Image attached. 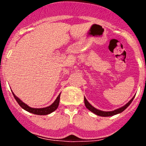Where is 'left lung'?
<instances>
[{
    "instance_id": "obj_1",
    "label": "left lung",
    "mask_w": 146,
    "mask_h": 146,
    "mask_svg": "<svg viewBox=\"0 0 146 146\" xmlns=\"http://www.w3.org/2000/svg\"><path fill=\"white\" fill-rule=\"evenodd\" d=\"M135 97V95L131 99V100H130V101L128 102V103L126 104L123 106L121 107V108H119L116 110H113V111H102V110L97 109V108H95V107H93V106L90 104L89 102L87 101V100L86 99V98H85V97H84V104H85V106H86V108H88V109L90 111H91L92 113L95 114V115H98V116H100V117H110V116H113V115H117V114H119V113H121L123 111V110L126 109V108L129 106V105L131 104V102H132V100H134Z\"/></svg>"
}]
</instances>
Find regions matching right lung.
<instances>
[{"instance_id":"right-lung-1","label":"right lung","mask_w":146,"mask_h":146,"mask_svg":"<svg viewBox=\"0 0 146 146\" xmlns=\"http://www.w3.org/2000/svg\"><path fill=\"white\" fill-rule=\"evenodd\" d=\"M13 95H14V98L16 99V102H18V104L21 106V107L22 108L26 110V111L29 112V113L34 114V115H48V114L53 113V111H55L57 108H58V105L60 104V93L59 95L57 97L56 100H55L54 102L51 105L48 106L47 107H45V108H31L28 106L26 104H25L22 100H20L19 98L16 96V95L13 93Z\"/></svg>"}]
</instances>
